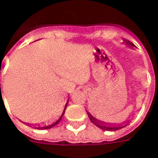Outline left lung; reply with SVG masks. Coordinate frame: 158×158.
<instances>
[{
    "instance_id": "left-lung-1",
    "label": "left lung",
    "mask_w": 158,
    "mask_h": 158,
    "mask_svg": "<svg viewBox=\"0 0 158 158\" xmlns=\"http://www.w3.org/2000/svg\"><path fill=\"white\" fill-rule=\"evenodd\" d=\"M127 44L129 45H133V44L131 43V42H129V41H127ZM88 116L90 118V121L96 125L99 128L102 129V130H104V131H116V130H119V129L122 128V127H124L127 125L123 126V125H110V124H108V123H105V122H102L101 121H98L97 120L96 118H94L90 114L88 113Z\"/></svg>"
}]
</instances>
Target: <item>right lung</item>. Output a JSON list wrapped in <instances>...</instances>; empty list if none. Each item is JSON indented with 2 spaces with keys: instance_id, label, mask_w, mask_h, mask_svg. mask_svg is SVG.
Segmentation results:
<instances>
[{
  "instance_id": "right-lung-1",
  "label": "right lung",
  "mask_w": 158,
  "mask_h": 158,
  "mask_svg": "<svg viewBox=\"0 0 158 158\" xmlns=\"http://www.w3.org/2000/svg\"><path fill=\"white\" fill-rule=\"evenodd\" d=\"M67 105H68V102H67V104H66V106H65V109H64V111H63V113H62V114H61V116H60V118H59V120L58 121H56L55 123H53V124H51V125H48V126H44V127H35V128H37V129H49V128H52V127H54L55 126H56L59 122L60 121V120H61V118H62V116H63V114H65V110H66V108H67Z\"/></svg>"
}]
</instances>
